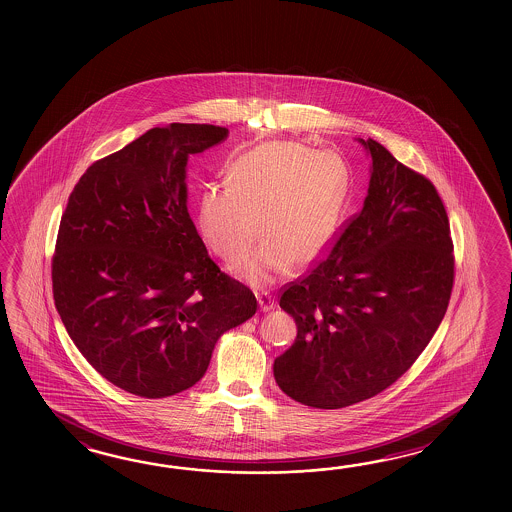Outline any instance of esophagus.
I'll use <instances>...</instances> for the list:
<instances>
[{
	"label": "esophagus",
	"mask_w": 512,
	"mask_h": 512,
	"mask_svg": "<svg viewBox=\"0 0 512 512\" xmlns=\"http://www.w3.org/2000/svg\"><path fill=\"white\" fill-rule=\"evenodd\" d=\"M256 298H258V304H260V309L263 313H269V311H272V309L276 307V302H274V298H272L271 294L258 293L256 294Z\"/></svg>",
	"instance_id": "esophagus-1"
}]
</instances>
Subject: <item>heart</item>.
Wrapping results in <instances>:
<instances>
[{"instance_id": "heart-1", "label": "heart", "mask_w": 512, "mask_h": 512, "mask_svg": "<svg viewBox=\"0 0 512 512\" xmlns=\"http://www.w3.org/2000/svg\"><path fill=\"white\" fill-rule=\"evenodd\" d=\"M227 185L205 186L196 197V227L221 258H236L230 272L252 287L278 282L289 267L318 260L337 230L348 194L342 157L296 142H265L232 157Z\"/></svg>"}]
</instances>
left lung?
<instances>
[{
    "instance_id": "1",
    "label": "left lung",
    "mask_w": 512,
    "mask_h": 512,
    "mask_svg": "<svg viewBox=\"0 0 512 512\" xmlns=\"http://www.w3.org/2000/svg\"><path fill=\"white\" fill-rule=\"evenodd\" d=\"M368 196L333 251L282 293L298 335L274 379L298 403L337 410L392 386L428 346L454 283L434 185L373 139Z\"/></svg>"
}]
</instances>
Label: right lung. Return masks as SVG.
Returning a JSON list of instances; mask_svg holds the SVG:
<instances>
[{
    "mask_svg": "<svg viewBox=\"0 0 512 512\" xmlns=\"http://www.w3.org/2000/svg\"><path fill=\"white\" fill-rule=\"evenodd\" d=\"M229 137L153 128L91 164L60 221L53 294L78 351L124 392L161 399L203 379L219 337L256 313L210 260L186 208V164Z\"/></svg>",
    "mask_w": 512,
    "mask_h": 512,
    "instance_id": "1",
    "label": "right lung"
}]
</instances>
